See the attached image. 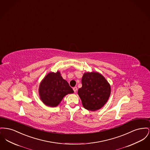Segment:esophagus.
<instances>
[{"label": "esophagus", "instance_id": "34e87169", "mask_svg": "<svg viewBox=\"0 0 150 150\" xmlns=\"http://www.w3.org/2000/svg\"><path fill=\"white\" fill-rule=\"evenodd\" d=\"M73 90H74V93H76L77 92V87H73Z\"/></svg>", "mask_w": 150, "mask_h": 150}]
</instances>
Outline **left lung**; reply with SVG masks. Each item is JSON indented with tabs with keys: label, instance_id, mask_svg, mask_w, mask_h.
I'll use <instances>...</instances> for the list:
<instances>
[{
	"label": "left lung",
	"instance_id": "left-lung-1",
	"mask_svg": "<svg viewBox=\"0 0 150 150\" xmlns=\"http://www.w3.org/2000/svg\"><path fill=\"white\" fill-rule=\"evenodd\" d=\"M82 85L78 94L85 109L91 111L99 110L108 100L110 85L102 74L96 72L85 73Z\"/></svg>",
	"mask_w": 150,
	"mask_h": 150
}]
</instances>
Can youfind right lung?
<instances>
[{
	"label": "right lung",
	"instance_id": "add662e5",
	"mask_svg": "<svg viewBox=\"0 0 150 150\" xmlns=\"http://www.w3.org/2000/svg\"><path fill=\"white\" fill-rule=\"evenodd\" d=\"M74 91L60 73H50L40 83L39 88L40 97L45 104L50 107L57 106L64 96Z\"/></svg>",
	"mask_w": 150,
	"mask_h": 150
}]
</instances>
